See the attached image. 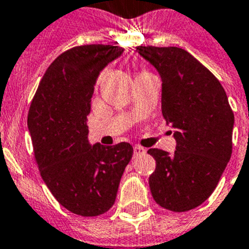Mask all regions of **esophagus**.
<instances>
[{"label": "esophagus", "instance_id": "obj_1", "mask_svg": "<svg viewBox=\"0 0 249 249\" xmlns=\"http://www.w3.org/2000/svg\"><path fill=\"white\" fill-rule=\"evenodd\" d=\"M144 153H145V149L142 148V146H140V145L134 146V155H135V157L144 154Z\"/></svg>", "mask_w": 249, "mask_h": 249}]
</instances>
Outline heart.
<instances>
[{
  "label": "heart",
  "mask_w": 249,
  "mask_h": 249,
  "mask_svg": "<svg viewBox=\"0 0 249 249\" xmlns=\"http://www.w3.org/2000/svg\"><path fill=\"white\" fill-rule=\"evenodd\" d=\"M144 72H146V71H142V72H140V73H144Z\"/></svg>",
  "instance_id": "b5f03b06"
}]
</instances>
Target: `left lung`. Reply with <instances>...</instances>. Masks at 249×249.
I'll return each mask as SVG.
<instances>
[{"instance_id": "obj_1", "label": "left lung", "mask_w": 249, "mask_h": 249, "mask_svg": "<svg viewBox=\"0 0 249 249\" xmlns=\"http://www.w3.org/2000/svg\"><path fill=\"white\" fill-rule=\"evenodd\" d=\"M161 79V112L174 129L176 151L149 149L157 161L149 177L151 196L172 212L208 199L232 155L234 115L217 77L179 47L138 46Z\"/></svg>"}]
</instances>
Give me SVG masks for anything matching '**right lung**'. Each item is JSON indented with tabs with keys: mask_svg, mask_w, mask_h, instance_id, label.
I'll return each mask as SVG.
<instances>
[{
	"mask_svg": "<svg viewBox=\"0 0 249 249\" xmlns=\"http://www.w3.org/2000/svg\"><path fill=\"white\" fill-rule=\"evenodd\" d=\"M123 53V47L111 45H84L65 51L45 72L27 116L45 184L64 208L83 217H96L111 208L133 157L129 142L91 145L88 139L96 80Z\"/></svg>",
	"mask_w": 249,
	"mask_h": 249,
	"instance_id": "obj_1",
	"label": "right lung"
}]
</instances>
